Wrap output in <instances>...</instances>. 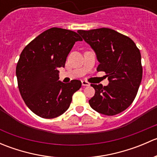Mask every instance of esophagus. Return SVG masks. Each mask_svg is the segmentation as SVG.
Listing matches in <instances>:
<instances>
[{"instance_id":"esophagus-1","label":"esophagus","mask_w":157,"mask_h":157,"mask_svg":"<svg viewBox=\"0 0 157 157\" xmlns=\"http://www.w3.org/2000/svg\"><path fill=\"white\" fill-rule=\"evenodd\" d=\"M81 82H82V86H90V83H89L87 81H86V80H82Z\"/></svg>"}]
</instances>
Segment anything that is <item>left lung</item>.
I'll use <instances>...</instances> for the list:
<instances>
[{
  "label": "left lung",
  "mask_w": 157,
  "mask_h": 157,
  "mask_svg": "<svg viewBox=\"0 0 157 157\" xmlns=\"http://www.w3.org/2000/svg\"><path fill=\"white\" fill-rule=\"evenodd\" d=\"M96 52L97 71H104L108 86L91 84L95 95L89 100L90 106L105 115H115L131 105L137 96L143 68L140 50L132 39L109 28L78 30Z\"/></svg>",
  "instance_id": "obj_1"
}]
</instances>
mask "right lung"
Here are the masks:
<instances>
[{
  "instance_id": "right-lung-1",
  "label": "right lung",
  "mask_w": 157,
  "mask_h": 157,
  "mask_svg": "<svg viewBox=\"0 0 157 157\" xmlns=\"http://www.w3.org/2000/svg\"><path fill=\"white\" fill-rule=\"evenodd\" d=\"M77 33L53 27L29 42L21 52L16 74L20 95L33 113L54 118L69 108L72 96L81 87V81L68 83L58 80V67H64L75 42L82 41Z\"/></svg>"
}]
</instances>
